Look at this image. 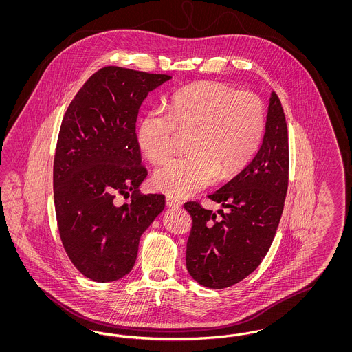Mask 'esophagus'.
<instances>
[{
    "label": "esophagus",
    "instance_id": "esophagus-1",
    "mask_svg": "<svg viewBox=\"0 0 352 352\" xmlns=\"http://www.w3.org/2000/svg\"><path fill=\"white\" fill-rule=\"evenodd\" d=\"M182 204H184L182 201L174 197H166V206L168 208H179Z\"/></svg>",
    "mask_w": 352,
    "mask_h": 352
}]
</instances>
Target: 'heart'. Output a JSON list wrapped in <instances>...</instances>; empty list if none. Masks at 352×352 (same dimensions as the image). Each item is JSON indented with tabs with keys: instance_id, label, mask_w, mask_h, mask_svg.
Returning <instances> with one entry per match:
<instances>
[{
	"instance_id": "obj_1",
	"label": "heart",
	"mask_w": 352,
	"mask_h": 352,
	"mask_svg": "<svg viewBox=\"0 0 352 352\" xmlns=\"http://www.w3.org/2000/svg\"><path fill=\"white\" fill-rule=\"evenodd\" d=\"M264 105L252 92L220 82L190 84L173 94L168 112L148 111L138 122L135 142L153 164L174 151V133L188 132L190 154L171 160L153 175V184L175 198H187L214 184L219 173L244 168L264 133Z\"/></svg>"
}]
</instances>
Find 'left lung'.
Here are the masks:
<instances>
[{"label":"left lung","mask_w":352,"mask_h":352,"mask_svg":"<svg viewBox=\"0 0 352 352\" xmlns=\"http://www.w3.org/2000/svg\"><path fill=\"white\" fill-rule=\"evenodd\" d=\"M289 144L284 109L269 98L263 144L251 162L210 199L218 212L188 201L192 218L186 268L199 284L223 289L240 283L261 264L280 224L287 191Z\"/></svg>","instance_id":"obj_1"}]
</instances>
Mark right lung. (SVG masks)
<instances>
[{"label":"right lung","instance_id":"add662e5","mask_svg":"<svg viewBox=\"0 0 352 352\" xmlns=\"http://www.w3.org/2000/svg\"><path fill=\"white\" fill-rule=\"evenodd\" d=\"M170 75L101 68L71 101L54 160V203L69 260L87 278L112 283L134 267L142 234L165 208V197L142 195L148 175L135 121L149 92ZM118 195L131 203L116 206Z\"/></svg>","mask_w":352,"mask_h":352}]
</instances>
